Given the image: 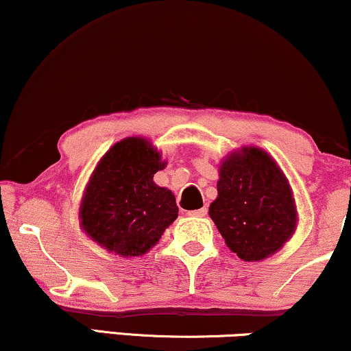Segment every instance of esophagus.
Listing matches in <instances>:
<instances>
[{
	"label": "esophagus",
	"mask_w": 351,
	"mask_h": 351,
	"mask_svg": "<svg viewBox=\"0 0 351 351\" xmlns=\"http://www.w3.org/2000/svg\"><path fill=\"white\" fill-rule=\"evenodd\" d=\"M208 214V209L206 208H201V209H196V210H190L189 215L191 217H204V215Z\"/></svg>",
	"instance_id": "34e87169"
}]
</instances>
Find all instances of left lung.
Returning <instances> with one entry per match:
<instances>
[{"label":"left lung","mask_w":351,"mask_h":351,"mask_svg":"<svg viewBox=\"0 0 351 351\" xmlns=\"http://www.w3.org/2000/svg\"><path fill=\"white\" fill-rule=\"evenodd\" d=\"M217 193L209 215L230 251L243 261L267 258L294 233L289 182L261 148H243L220 165Z\"/></svg>","instance_id":"8db88e82"}]
</instances>
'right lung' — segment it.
<instances>
[{"label":"right lung","instance_id":"right-lung-1","mask_svg":"<svg viewBox=\"0 0 351 351\" xmlns=\"http://www.w3.org/2000/svg\"><path fill=\"white\" fill-rule=\"evenodd\" d=\"M165 166L160 152L141 137L114 143L86 186L80 209L84 232L118 256L150 251L179 214L172 191L153 182Z\"/></svg>","mask_w":351,"mask_h":351}]
</instances>
